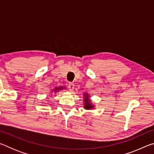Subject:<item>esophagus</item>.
Here are the masks:
<instances>
[{"mask_svg": "<svg viewBox=\"0 0 154 154\" xmlns=\"http://www.w3.org/2000/svg\"><path fill=\"white\" fill-rule=\"evenodd\" d=\"M74 84L73 83H69V84H68V88H69V90H70V91H72L73 90V89H74Z\"/></svg>", "mask_w": 154, "mask_h": 154, "instance_id": "obj_1", "label": "esophagus"}]
</instances>
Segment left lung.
<instances>
[{"instance_id": "8db88e82", "label": "left lung", "mask_w": 154, "mask_h": 154, "mask_svg": "<svg viewBox=\"0 0 154 154\" xmlns=\"http://www.w3.org/2000/svg\"><path fill=\"white\" fill-rule=\"evenodd\" d=\"M84 100L85 101V103H85V109H92L93 107V106L91 105L90 104L89 100H88V96H87V97H85V100Z\"/></svg>"}]
</instances>
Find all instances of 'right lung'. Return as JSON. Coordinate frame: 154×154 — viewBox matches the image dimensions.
Wrapping results in <instances>:
<instances>
[{
	"label": "right lung",
	"mask_w": 154,
	"mask_h": 154,
	"mask_svg": "<svg viewBox=\"0 0 154 154\" xmlns=\"http://www.w3.org/2000/svg\"><path fill=\"white\" fill-rule=\"evenodd\" d=\"M62 88H60V89H62ZM58 88H57V89H56V90H58Z\"/></svg>",
	"instance_id": "obj_1"
}]
</instances>
